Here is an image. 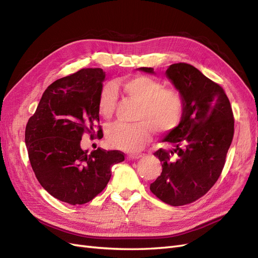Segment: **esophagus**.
<instances>
[{
    "label": "esophagus",
    "instance_id": "34e87169",
    "mask_svg": "<svg viewBox=\"0 0 258 258\" xmlns=\"http://www.w3.org/2000/svg\"><path fill=\"white\" fill-rule=\"evenodd\" d=\"M142 157H143V155H141V154H131V155H129L128 158L130 160H138Z\"/></svg>",
    "mask_w": 258,
    "mask_h": 258
}]
</instances>
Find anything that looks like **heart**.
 Wrapping results in <instances>:
<instances>
[{"label": "heart", "mask_w": 258, "mask_h": 258, "mask_svg": "<svg viewBox=\"0 0 258 258\" xmlns=\"http://www.w3.org/2000/svg\"><path fill=\"white\" fill-rule=\"evenodd\" d=\"M126 95L140 104L134 124L117 122L107 130V141L118 150L136 153L150 141L152 129L156 134H166L181 122L185 102L182 93L175 88H166L165 84L145 75L122 81ZM117 102L115 86H104L100 93L98 107L101 116L110 118Z\"/></svg>", "instance_id": "obj_1"}]
</instances>
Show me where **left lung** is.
Instances as JSON below:
<instances>
[{"instance_id": "8db88e82", "label": "left lung", "mask_w": 258, "mask_h": 258, "mask_svg": "<svg viewBox=\"0 0 258 258\" xmlns=\"http://www.w3.org/2000/svg\"><path fill=\"white\" fill-rule=\"evenodd\" d=\"M139 70L154 74L153 68ZM166 74L182 93L185 108L178 126L162 140L172 150L154 153L162 172L150 188L161 201L178 207L205 196L216 183L232 141L235 119L224 89L198 69L179 62L171 64Z\"/></svg>"}]
</instances>
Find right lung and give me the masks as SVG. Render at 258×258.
I'll return each instance as SVG.
<instances>
[{
  "label": "right lung",
  "instance_id": "right-lung-1",
  "mask_svg": "<svg viewBox=\"0 0 258 258\" xmlns=\"http://www.w3.org/2000/svg\"><path fill=\"white\" fill-rule=\"evenodd\" d=\"M105 73L82 69L49 85L26 127L31 167L43 188L69 205H84L102 191L111 168L124 160L119 151L81 148L82 137L101 138L99 97ZM98 131L96 133V128Z\"/></svg>",
  "mask_w": 258,
  "mask_h": 258
}]
</instances>
